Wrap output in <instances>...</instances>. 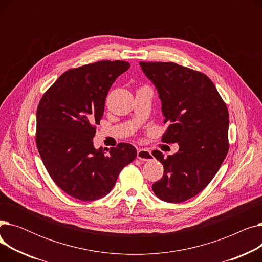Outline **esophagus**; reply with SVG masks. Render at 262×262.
Returning <instances> with one entry per match:
<instances>
[{
  "label": "esophagus",
  "mask_w": 262,
  "mask_h": 262,
  "mask_svg": "<svg viewBox=\"0 0 262 262\" xmlns=\"http://www.w3.org/2000/svg\"><path fill=\"white\" fill-rule=\"evenodd\" d=\"M137 158L142 160V161H148L150 159H153V155L149 152V150L140 148V149H138V152H137Z\"/></svg>",
  "instance_id": "esophagus-1"
}]
</instances>
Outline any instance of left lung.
<instances>
[{
    "instance_id": "left-lung-1",
    "label": "left lung",
    "mask_w": 262,
    "mask_h": 262,
    "mask_svg": "<svg viewBox=\"0 0 262 262\" xmlns=\"http://www.w3.org/2000/svg\"><path fill=\"white\" fill-rule=\"evenodd\" d=\"M154 82L169 123L164 143H178V152L163 158V176L153 184L154 193L168 203H182L199 194L219 171L229 149V115L211 79L202 72L174 62L141 61Z\"/></svg>"
}]
</instances>
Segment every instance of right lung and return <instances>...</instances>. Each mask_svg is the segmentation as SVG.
<instances>
[{"mask_svg":"<svg viewBox=\"0 0 262 262\" xmlns=\"http://www.w3.org/2000/svg\"><path fill=\"white\" fill-rule=\"evenodd\" d=\"M129 67L123 60H101L69 69L39 102L40 157L54 183L74 199L94 201L108 194L121 170L137 156L128 143L110 149L93 145L109 88Z\"/></svg>","mask_w":262,"mask_h":262,"instance_id":"1","label":"right lung"}]
</instances>
